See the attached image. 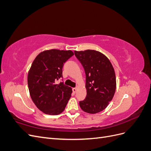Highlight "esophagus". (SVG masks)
<instances>
[{
    "mask_svg": "<svg viewBox=\"0 0 151 151\" xmlns=\"http://www.w3.org/2000/svg\"><path fill=\"white\" fill-rule=\"evenodd\" d=\"M72 91L74 93H76L77 92V88H72Z\"/></svg>",
    "mask_w": 151,
    "mask_h": 151,
    "instance_id": "1",
    "label": "esophagus"
}]
</instances>
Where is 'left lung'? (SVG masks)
<instances>
[{
	"mask_svg": "<svg viewBox=\"0 0 151 151\" xmlns=\"http://www.w3.org/2000/svg\"><path fill=\"white\" fill-rule=\"evenodd\" d=\"M84 68L87 95L79 102L86 113L95 114L107 107L115 93L116 76L109 59L102 53L92 50L74 51Z\"/></svg>",
	"mask_w": 151,
	"mask_h": 151,
	"instance_id": "8db88e82",
	"label": "left lung"
}]
</instances>
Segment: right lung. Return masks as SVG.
Here are the masks:
<instances>
[{
  "label": "right lung",
  "instance_id": "1",
  "mask_svg": "<svg viewBox=\"0 0 151 151\" xmlns=\"http://www.w3.org/2000/svg\"><path fill=\"white\" fill-rule=\"evenodd\" d=\"M74 55L71 50L52 49L39 53L28 72V84L31 98L40 111L50 115L63 111L72 92L63 83L57 84L62 77V68Z\"/></svg>",
  "mask_w": 151,
  "mask_h": 151
}]
</instances>
